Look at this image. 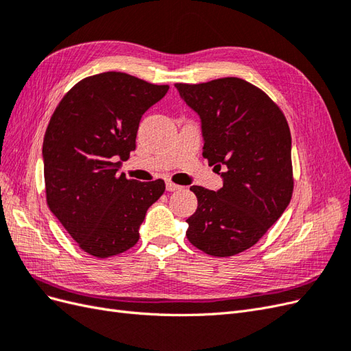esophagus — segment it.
I'll use <instances>...</instances> for the list:
<instances>
[{"mask_svg": "<svg viewBox=\"0 0 351 351\" xmlns=\"http://www.w3.org/2000/svg\"><path fill=\"white\" fill-rule=\"evenodd\" d=\"M167 190H168V192H176V190H178L180 187H182V186H178V184H176V183H173V182H167Z\"/></svg>", "mask_w": 351, "mask_h": 351, "instance_id": "1", "label": "esophagus"}]
</instances>
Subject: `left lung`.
<instances>
[{
    "instance_id": "left-lung-1",
    "label": "left lung",
    "mask_w": 351,
    "mask_h": 351,
    "mask_svg": "<svg viewBox=\"0 0 351 351\" xmlns=\"http://www.w3.org/2000/svg\"><path fill=\"white\" fill-rule=\"evenodd\" d=\"M202 120L204 158L224 186L190 190L197 209L186 236L199 250L227 258L250 249L282 215L293 189L291 134L285 115L267 93L239 77L176 83Z\"/></svg>"
}]
</instances>
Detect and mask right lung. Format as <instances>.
Listing matches in <instances>:
<instances>
[{"label": "right lung", "mask_w": 351, "mask_h": 351, "mask_svg": "<svg viewBox=\"0 0 351 351\" xmlns=\"http://www.w3.org/2000/svg\"><path fill=\"white\" fill-rule=\"evenodd\" d=\"M168 89L127 73H99L74 84L51 117L42 146L47 204L95 258L133 247L147 208L165 192L161 178L145 183L117 171L136 149L142 115Z\"/></svg>", "instance_id": "right-lung-1"}]
</instances>
